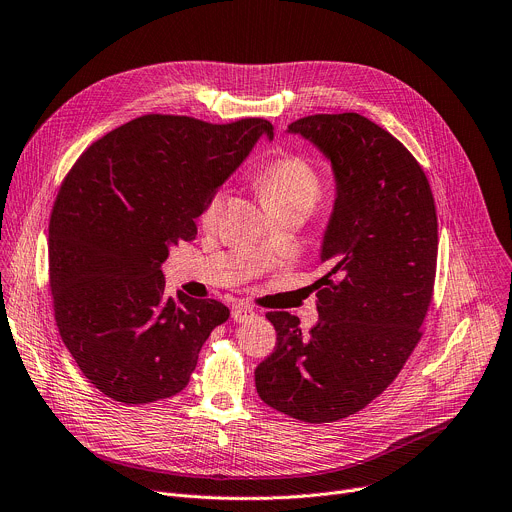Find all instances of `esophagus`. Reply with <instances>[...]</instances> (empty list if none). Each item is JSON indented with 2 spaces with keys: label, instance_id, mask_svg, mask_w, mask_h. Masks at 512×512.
Instances as JSON below:
<instances>
[{
  "label": "esophagus",
  "instance_id": "obj_1",
  "mask_svg": "<svg viewBox=\"0 0 512 512\" xmlns=\"http://www.w3.org/2000/svg\"><path fill=\"white\" fill-rule=\"evenodd\" d=\"M230 316H232V320L241 324V322L253 320L255 318V310L251 306H247V304H235V306H232Z\"/></svg>",
  "mask_w": 512,
  "mask_h": 512
}]
</instances>
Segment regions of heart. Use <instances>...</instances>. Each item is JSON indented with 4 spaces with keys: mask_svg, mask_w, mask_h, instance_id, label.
I'll return each instance as SVG.
<instances>
[{
    "mask_svg": "<svg viewBox=\"0 0 512 512\" xmlns=\"http://www.w3.org/2000/svg\"><path fill=\"white\" fill-rule=\"evenodd\" d=\"M257 185L271 214L288 210L308 214L322 192L318 169L302 155H282L280 159L269 161L257 173ZM224 204L226 190L220 188L210 196L202 214V222L206 226L216 224Z\"/></svg>",
    "mask_w": 512,
    "mask_h": 512,
    "instance_id": "1",
    "label": "heart"
}]
</instances>
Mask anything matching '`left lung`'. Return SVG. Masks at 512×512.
Listing matches in <instances>:
<instances>
[{
	"label": "left lung",
	"mask_w": 512,
	"mask_h": 512,
	"mask_svg": "<svg viewBox=\"0 0 512 512\" xmlns=\"http://www.w3.org/2000/svg\"><path fill=\"white\" fill-rule=\"evenodd\" d=\"M331 163L335 204L320 243L318 322L267 312L275 351L257 365L259 398L304 423H333L380 396L421 341L437 269V212L421 165L355 112L288 126Z\"/></svg>",
	"instance_id": "1"
}]
</instances>
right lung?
Returning a JSON list of instances; mask_svg holds the SVG:
<instances>
[{"label": "right lung", "mask_w": 512, "mask_h": 512, "mask_svg": "<svg viewBox=\"0 0 512 512\" xmlns=\"http://www.w3.org/2000/svg\"><path fill=\"white\" fill-rule=\"evenodd\" d=\"M267 120L208 124L143 116L91 145L65 177L49 224V280L61 339L83 376L124 404L179 394L228 318L216 300L165 294L169 249L239 169Z\"/></svg>", "instance_id": "1"}]
</instances>
